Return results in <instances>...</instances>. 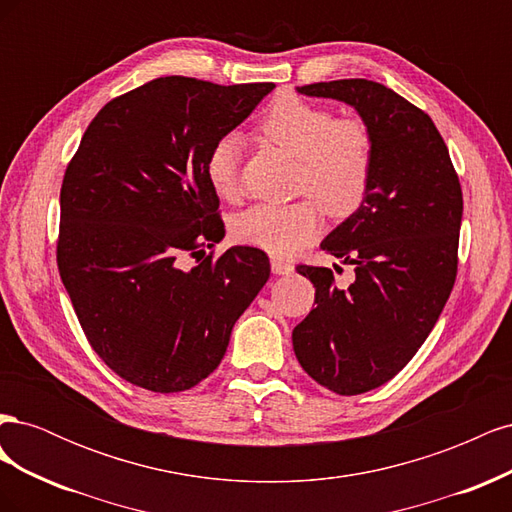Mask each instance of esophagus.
Masks as SVG:
<instances>
[{
  "label": "esophagus",
  "instance_id": "1",
  "mask_svg": "<svg viewBox=\"0 0 512 512\" xmlns=\"http://www.w3.org/2000/svg\"><path fill=\"white\" fill-rule=\"evenodd\" d=\"M292 269H294L292 262H288V260H284V258H277V256L271 258V271H273L275 275H288Z\"/></svg>",
  "mask_w": 512,
  "mask_h": 512
}]
</instances>
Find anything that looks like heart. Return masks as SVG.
I'll return each instance as SVG.
<instances>
[{
	"instance_id": "obj_1",
	"label": "heart",
	"mask_w": 512,
	"mask_h": 512,
	"mask_svg": "<svg viewBox=\"0 0 512 512\" xmlns=\"http://www.w3.org/2000/svg\"><path fill=\"white\" fill-rule=\"evenodd\" d=\"M258 132L297 160L294 190L309 198L290 205L258 203L232 220L230 232L239 243L273 256H292L320 232L318 204L333 218H344L363 203L374 160L371 134L363 121L335 119L329 108L292 94L277 96L269 104ZM239 158L241 138L226 134L211 147L205 162L209 185L226 200L239 190Z\"/></svg>"
}]
</instances>
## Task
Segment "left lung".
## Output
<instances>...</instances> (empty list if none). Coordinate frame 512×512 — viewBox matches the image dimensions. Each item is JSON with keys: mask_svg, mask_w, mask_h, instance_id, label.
<instances>
[{"mask_svg": "<svg viewBox=\"0 0 512 512\" xmlns=\"http://www.w3.org/2000/svg\"><path fill=\"white\" fill-rule=\"evenodd\" d=\"M352 106L374 160L363 203L320 243L354 282L299 265L316 307L292 331L301 367L324 389L361 395L397 376L438 322L457 275L463 213L459 177L438 128L421 108L367 79L297 87Z\"/></svg>", "mask_w": 512, "mask_h": 512, "instance_id": "8db88e82", "label": "left lung"}]
</instances>
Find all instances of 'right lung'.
Here are the masks:
<instances>
[{
  "label": "right lung",
  "instance_id": "right-lung-1",
  "mask_svg": "<svg viewBox=\"0 0 512 512\" xmlns=\"http://www.w3.org/2000/svg\"><path fill=\"white\" fill-rule=\"evenodd\" d=\"M273 83L160 76L108 102L61 183L57 267L91 348L153 393L188 391L220 365L239 316L269 280V258L222 241L211 147ZM190 253L199 265L180 267Z\"/></svg>",
  "mask_w": 512,
  "mask_h": 512
}]
</instances>
